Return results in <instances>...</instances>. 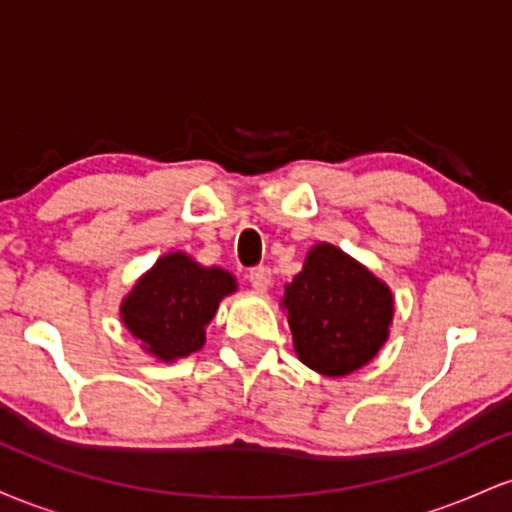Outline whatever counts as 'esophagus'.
I'll return each mask as SVG.
<instances>
[{
	"mask_svg": "<svg viewBox=\"0 0 512 512\" xmlns=\"http://www.w3.org/2000/svg\"><path fill=\"white\" fill-rule=\"evenodd\" d=\"M248 279H250L252 289L264 293L269 289V286H272V269L264 267V264H260V267H252Z\"/></svg>",
	"mask_w": 512,
	"mask_h": 512,
	"instance_id": "34e87169",
	"label": "esophagus"
}]
</instances>
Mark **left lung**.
I'll return each mask as SVG.
<instances>
[{
  "mask_svg": "<svg viewBox=\"0 0 512 512\" xmlns=\"http://www.w3.org/2000/svg\"><path fill=\"white\" fill-rule=\"evenodd\" d=\"M281 310L305 366L325 378H344L385 346L395 298L383 279L337 245L317 243L284 286Z\"/></svg>",
  "mask_w": 512,
  "mask_h": 512,
  "instance_id": "obj_1",
  "label": "left lung"
}]
</instances>
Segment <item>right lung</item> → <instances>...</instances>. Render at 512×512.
<instances>
[{"mask_svg":"<svg viewBox=\"0 0 512 512\" xmlns=\"http://www.w3.org/2000/svg\"><path fill=\"white\" fill-rule=\"evenodd\" d=\"M236 291L228 269L204 267L182 250L166 252L122 298L120 320L146 354L175 363L202 349L219 303Z\"/></svg>","mask_w":512,"mask_h":512,"instance_id":"obj_1","label":"right lung"}]
</instances>
